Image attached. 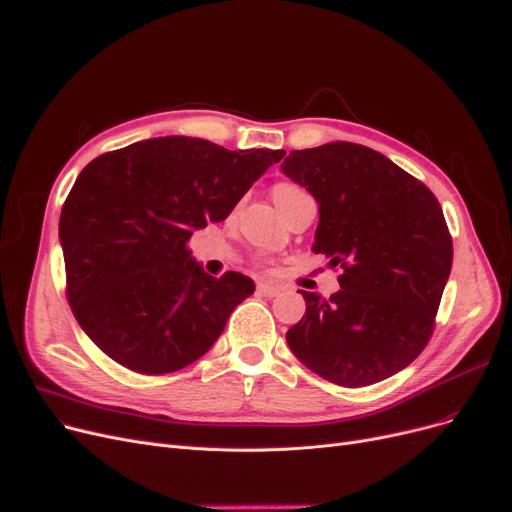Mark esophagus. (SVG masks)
Instances as JSON below:
<instances>
[{
  "mask_svg": "<svg viewBox=\"0 0 512 512\" xmlns=\"http://www.w3.org/2000/svg\"><path fill=\"white\" fill-rule=\"evenodd\" d=\"M256 290H258V294H262V296H269V298H273V296H277V294L281 292L279 285L269 283V281H260V283L256 285Z\"/></svg>",
  "mask_w": 512,
  "mask_h": 512,
  "instance_id": "34e87169",
  "label": "esophagus"
}]
</instances>
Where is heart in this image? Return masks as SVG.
I'll use <instances>...</instances> for the list:
<instances>
[{
	"mask_svg": "<svg viewBox=\"0 0 512 512\" xmlns=\"http://www.w3.org/2000/svg\"><path fill=\"white\" fill-rule=\"evenodd\" d=\"M302 193L304 191L300 187L292 185V182H279V185L273 187V201H275V206H279V203L288 201V199H292L296 195H302Z\"/></svg>",
	"mask_w": 512,
	"mask_h": 512,
	"instance_id": "b5f03b06",
	"label": "heart"
}]
</instances>
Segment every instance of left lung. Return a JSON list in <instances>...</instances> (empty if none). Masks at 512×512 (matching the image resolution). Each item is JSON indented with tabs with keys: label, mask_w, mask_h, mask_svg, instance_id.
<instances>
[{
	"label": "left lung",
	"mask_w": 512,
	"mask_h": 512,
	"mask_svg": "<svg viewBox=\"0 0 512 512\" xmlns=\"http://www.w3.org/2000/svg\"><path fill=\"white\" fill-rule=\"evenodd\" d=\"M281 172L319 203L313 252L342 269L330 298L298 290L306 313L285 334L292 353L349 388L401 372L431 338L452 271V237L437 197L355 142L290 151Z\"/></svg>",
	"instance_id": "1"
}]
</instances>
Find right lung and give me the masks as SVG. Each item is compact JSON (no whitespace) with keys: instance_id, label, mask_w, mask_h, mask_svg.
Returning a JSON list of instances; mask_svg holds the SVG:
<instances>
[{"instance_id":"1","label":"right lung","mask_w":512,"mask_h":512,"mask_svg":"<svg viewBox=\"0 0 512 512\" xmlns=\"http://www.w3.org/2000/svg\"><path fill=\"white\" fill-rule=\"evenodd\" d=\"M285 151H229L163 136L105 153L81 170L60 212L67 298L102 353L159 376L206 355L254 281L212 277L187 243L222 222Z\"/></svg>"}]
</instances>
